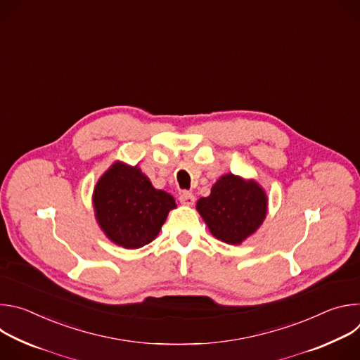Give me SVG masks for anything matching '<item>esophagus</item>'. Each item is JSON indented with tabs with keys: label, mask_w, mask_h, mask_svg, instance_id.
I'll return each mask as SVG.
<instances>
[{
	"label": "esophagus",
	"mask_w": 360,
	"mask_h": 360,
	"mask_svg": "<svg viewBox=\"0 0 360 360\" xmlns=\"http://www.w3.org/2000/svg\"><path fill=\"white\" fill-rule=\"evenodd\" d=\"M179 200H181L182 205H186V207H191V205H193V202H195V196H193L191 192L184 191V192L179 195Z\"/></svg>",
	"instance_id": "34e87169"
}]
</instances>
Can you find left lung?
<instances>
[{
    "instance_id": "left-lung-1",
    "label": "left lung",
    "mask_w": 360,
    "mask_h": 360,
    "mask_svg": "<svg viewBox=\"0 0 360 360\" xmlns=\"http://www.w3.org/2000/svg\"><path fill=\"white\" fill-rule=\"evenodd\" d=\"M196 211L217 239L240 245L264 224L268 195L255 179L229 172L212 185L210 196L199 198Z\"/></svg>"
}]
</instances>
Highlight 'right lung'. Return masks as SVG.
Masks as SVG:
<instances>
[{"instance_id": "add662e5", "label": "right lung", "mask_w": 360, "mask_h": 360, "mask_svg": "<svg viewBox=\"0 0 360 360\" xmlns=\"http://www.w3.org/2000/svg\"><path fill=\"white\" fill-rule=\"evenodd\" d=\"M95 219L115 245L138 249L155 239L169 211L176 208L172 195L153 188L138 165L115 161L99 176L92 192Z\"/></svg>"}]
</instances>
